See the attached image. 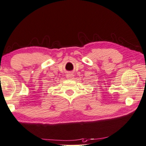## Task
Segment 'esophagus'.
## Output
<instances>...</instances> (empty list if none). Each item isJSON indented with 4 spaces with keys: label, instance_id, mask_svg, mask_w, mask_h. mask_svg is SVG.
<instances>
[{
    "label": "esophagus",
    "instance_id": "obj_1",
    "mask_svg": "<svg viewBox=\"0 0 146 146\" xmlns=\"http://www.w3.org/2000/svg\"><path fill=\"white\" fill-rule=\"evenodd\" d=\"M73 74L71 73V72H69L67 74V75H66V77H67V79H71V78H72V77H73Z\"/></svg>",
    "mask_w": 146,
    "mask_h": 146
}]
</instances>
